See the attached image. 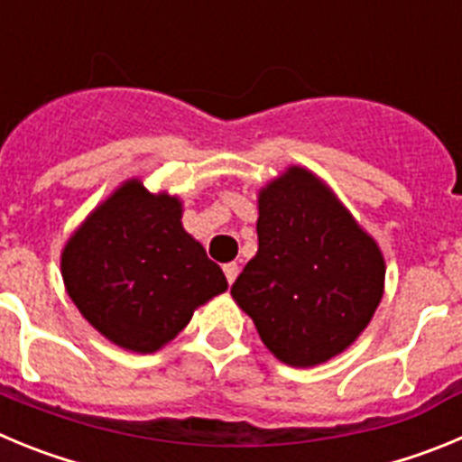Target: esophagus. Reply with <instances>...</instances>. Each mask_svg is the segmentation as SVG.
<instances>
[{
	"label": "esophagus",
	"mask_w": 462,
	"mask_h": 462,
	"mask_svg": "<svg viewBox=\"0 0 462 462\" xmlns=\"http://www.w3.org/2000/svg\"><path fill=\"white\" fill-rule=\"evenodd\" d=\"M238 273H240L238 263H226V266H224V275H226L228 284H234L236 277H238Z\"/></svg>",
	"instance_id": "obj_1"
}]
</instances>
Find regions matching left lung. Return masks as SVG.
<instances>
[{
	"label": "left lung",
	"mask_w": 462,
	"mask_h": 462,
	"mask_svg": "<svg viewBox=\"0 0 462 462\" xmlns=\"http://www.w3.org/2000/svg\"><path fill=\"white\" fill-rule=\"evenodd\" d=\"M259 252L231 287L263 345L293 368L337 356L383 293V256L337 196L303 166L259 191Z\"/></svg>",
	"instance_id": "left-lung-1"
}]
</instances>
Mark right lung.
<instances>
[{
  "instance_id": "obj_1",
  "label": "right lung",
  "mask_w": 462,
  "mask_h": 462,
  "mask_svg": "<svg viewBox=\"0 0 462 462\" xmlns=\"http://www.w3.org/2000/svg\"><path fill=\"white\" fill-rule=\"evenodd\" d=\"M182 201L150 194L138 178L94 208L62 250L67 293L113 345L152 354L199 305L226 291V277L182 228Z\"/></svg>"
}]
</instances>
